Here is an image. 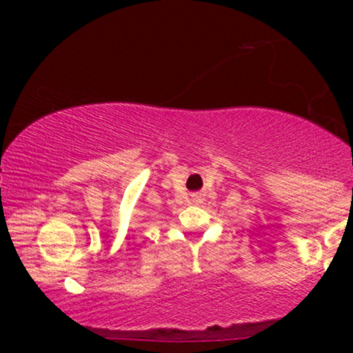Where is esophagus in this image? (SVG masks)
<instances>
[{
    "label": "esophagus",
    "mask_w": 353,
    "mask_h": 353,
    "mask_svg": "<svg viewBox=\"0 0 353 353\" xmlns=\"http://www.w3.org/2000/svg\"><path fill=\"white\" fill-rule=\"evenodd\" d=\"M191 197H192V202H201V194H199V192H192Z\"/></svg>",
    "instance_id": "obj_1"
}]
</instances>
